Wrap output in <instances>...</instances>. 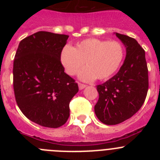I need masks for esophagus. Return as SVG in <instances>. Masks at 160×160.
Returning a JSON list of instances; mask_svg holds the SVG:
<instances>
[{
	"instance_id": "34e87169",
	"label": "esophagus",
	"mask_w": 160,
	"mask_h": 160,
	"mask_svg": "<svg viewBox=\"0 0 160 160\" xmlns=\"http://www.w3.org/2000/svg\"><path fill=\"white\" fill-rule=\"evenodd\" d=\"M86 87H87L86 85L82 84V83H78V88H79V90H83V89H84V88H86Z\"/></svg>"
}]
</instances>
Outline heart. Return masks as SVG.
<instances>
[{"label": "heart", "instance_id": "obj_1", "mask_svg": "<svg viewBox=\"0 0 160 160\" xmlns=\"http://www.w3.org/2000/svg\"><path fill=\"white\" fill-rule=\"evenodd\" d=\"M123 49L118 42L87 38L76 44L75 47L66 46L60 54L61 64L69 75H74L83 64L87 66L79 72L82 81L90 82L97 78L106 80L114 74L122 63Z\"/></svg>", "mask_w": 160, "mask_h": 160}]
</instances>
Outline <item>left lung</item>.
Instances as JSON below:
<instances>
[{
	"label": "left lung",
	"instance_id": "left-lung-1",
	"mask_svg": "<svg viewBox=\"0 0 160 160\" xmlns=\"http://www.w3.org/2000/svg\"><path fill=\"white\" fill-rule=\"evenodd\" d=\"M126 48V58L118 73L98 85L96 116L106 125H116L132 117L143 104L148 90L145 51L135 39L114 32Z\"/></svg>",
	"mask_w": 160,
	"mask_h": 160
}]
</instances>
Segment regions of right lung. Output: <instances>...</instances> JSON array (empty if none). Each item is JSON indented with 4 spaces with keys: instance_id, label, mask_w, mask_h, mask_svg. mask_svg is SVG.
I'll return each mask as SVG.
<instances>
[{
    "instance_id": "1",
    "label": "right lung",
    "mask_w": 160,
    "mask_h": 160,
    "mask_svg": "<svg viewBox=\"0 0 160 160\" xmlns=\"http://www.w3.org/2000/svg\"><path fill=\"white\" fill-rule=\"evenodd\" d=\"M68 35L39 31L21 41L13 62V89L18 107L42 127L58 128L70 116L78 84L64 72L60 54Z\"/></svg>"
}]
</instances>
